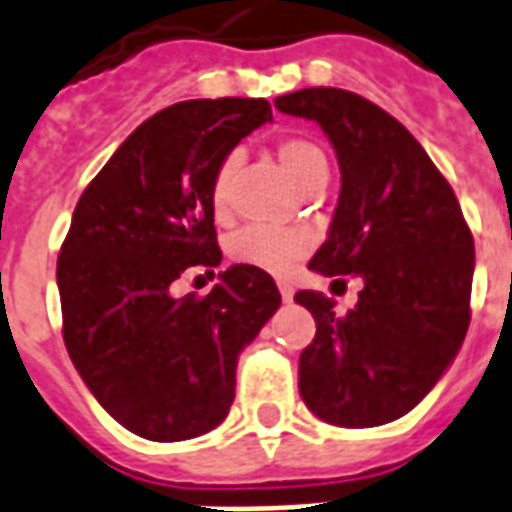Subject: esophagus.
Here are the masks:
<instances>
[{
  "label": "esophagus",
  "instance_id": "34e87169",
  "mask_svg": "<svg viewBox=\"0 0 512 512\" xmlns=\"http://www.w3.org/2000/svg\"><path fill=\"white\" fill-rule=\"evenodd\" d=\"M280 288V297L286 299V302H291L294 299V286H288V283H278Z\"/></svg>",
  "mask_w": 512,
  "mask_h": 512
}]
</instances>
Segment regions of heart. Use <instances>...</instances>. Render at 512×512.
I'll return each instance as SVG.
<instances>
[{"instance_id":"1","label":"heart","mask_w":512,"mask_h":512,"mask_svg":"<svg viewBox=\"0 0 512 512\" xmlns=\"http://www.w3.org/2000/svg\"><path fill=\"white\" fill-rule=\"evenodd\" d=\"M275 153L288 172V178L299 188L313 191L318 186L324 188V183L329 180V159L318 142L307 140V137H286L278 142ZM234 167H237V153H229L213 175L210 205L218 218L229 210V183H232ZM307 251H310L307 234L294 232V229H270V226H245L229 242V253L234 261L272 272V275H283L291 270Z\"/></svg>"}]
</instances>
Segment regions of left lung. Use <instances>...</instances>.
Listing matches in <instances>:
<instances>
[{
    "mask_svg": "<svg viewBox=\"0 0 512 512\" xmlns=\"http://www.w3.org/2000/svg\"><path fill=\"white\" fill-rule=\"evenodd\" d=\"M332 140L343 188L310 270L361 275L345 315L321 291H297L315 318L299 356V394L334 426H380L432 391L470 326L475 242L459 199L421 142L370 99L345 88L278 96Z\"/></svg>",
    "mask_w": 512,
    "mask_h": 512,
    "instance_id": "1",
    "label": "left lung"
}]
</instances>
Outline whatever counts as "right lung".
Returning <instances> with one entry per match:
<instances>
[{"instance_id":"right-lung-1","label":"right lung","mask_w":512,"mask_h":512,"mask_svg":"<svg viewBox=\"0 0 512 512\" xmlns=\"http://www.w3.org/2000/svg\"><path fill=\"white\" fill-rule=\"evenodd\" d=\"M264 121L267 99H188L140 124L72 213L56 261L69 359L107 413L156 443L191 440L234 402L237 356L280 305L264 270L234 264L175 299L186 270L221 264L210 186Z\"/></svg>"}]
</instances>
